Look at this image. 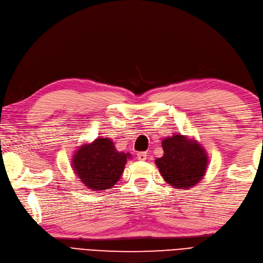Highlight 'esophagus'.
<instances>
[{
    "mask_svg": "<svg viewBox=\"0 0 263 263\" xmlns=\"http://www.w3.org/2000/svg\"><path fill=\"white\" fill-rule=\"evenodd\" d=\"M137 157H138V160H140V161H144V160H146L147 153H146V152H139V153L137 154Z\"/></svg>",
    "mask_w": 263,
    "mask_h": 263,
    "instance_id": "esophagus-1",
    "label": "esophagus"
}]
</instances>
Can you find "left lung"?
<instances>
[{
	"label": "left lung",
	"mask_w": 263,
	"mask_h": 263,
	"mask_svg": "<svg viewBox=\"0 0 263 263\" xmlns=\"http://www.w3.org/2000/svg\"><path fill=\"white\" fill-rule=\"evenodd\" d=\"M163 157L156 160L161 176L176 189H190L205 174L208 154L197 140L174 134L162 141Z\"/></svg>",
	"instance_id": "8db88e82"
}]
</instances>
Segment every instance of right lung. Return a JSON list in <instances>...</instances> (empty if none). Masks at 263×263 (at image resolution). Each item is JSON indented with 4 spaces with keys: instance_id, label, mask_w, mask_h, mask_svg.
Here are the masks:
<instances>
[{
    "instance_id": "obj_1",
    "label": "right lung",
    "mask_w": 263,
    "mask_h": 263,
    "mask_svg": "<svg viewBox=\"0 0 263 263\" xmlns=\"http://www.w3.org/2000/svg\"><path fill=\"white\" fill-rule=\"evenodd\" d=\"M130 153L119 152L109 138H98L81 145L72 159L73 170L81 182L91 190H107L116 184Z\"/></svg>"
}]
</instances>
